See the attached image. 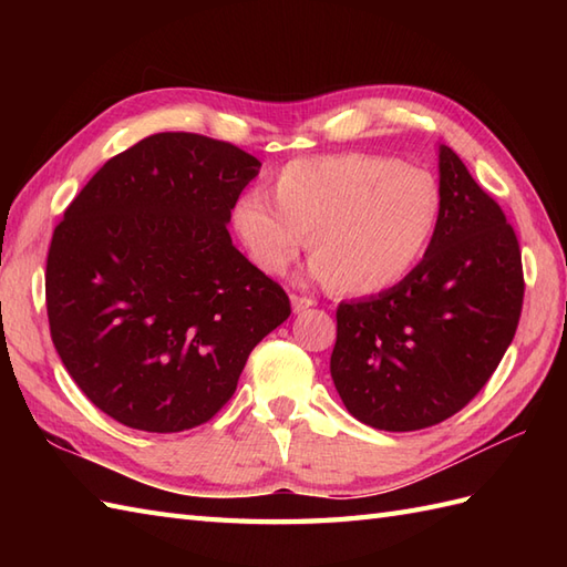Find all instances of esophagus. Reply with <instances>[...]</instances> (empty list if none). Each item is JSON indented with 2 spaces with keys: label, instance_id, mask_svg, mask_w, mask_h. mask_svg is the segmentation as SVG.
Here are the masks:
<instances>
[{
  "label": "esophagus",
  "instance_id": "34e87169",
  "mask_svg": "<svg viewBox=\"0 0 567 567\" xmlns=\"http://www.w3.org/2000/svg\"><path fill=\"white\" fill-rule=\"evenodd\" d=\"M290 299H292V309L297 311V315H299V311H305V309H309V307H315V305H317L315 299H311V297H302V295H292Z\"/></svg>",
  "mask_w": 567,
  "mask_h": 567
}]
</instances>
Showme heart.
I'll return each instance as SVG.
<instances>
[{"label": "heart", "mask_w": 567, "mask_h": 567, "mask_svg": "<svg viewBox=\"0 0 567 567\" xmlns=\"http://www.w3.org/2000/svg\"><path fill=\"white\" fill-rule=\"evenodd\" d=\"M272 197L250 189L234 204L231 224L248 258L282 275L311 231V275L348 295L402 282L426 256L443 209L436 177L375 153L287 163L272 177Z\"/></svg>", "instance_id": "1"}]
</instances>
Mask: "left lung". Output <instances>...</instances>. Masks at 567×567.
<instances>
[{
  "instance_id": "1",
  "label": "left lung",
  "mask_w": 567,
  "mask_h": 567,
  "mask_svg": "<svg viewBox=\"0 0 567 567\" xmlns=\"http://www.w3.org/2000/svg\"><path fill=\"white\" fill-rule=\"evenodd\" d=\"M441 221L392 290L336 309L331 378L348 412L380 431L441 424L497 370L519 327L522 250L499 204L439 148Z\"/></svg>"
}]
</instances>
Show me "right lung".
<instances>
[{
    "label": "right lung",
    "instance_id": "right-lung-1",
    "mask_svg": "<svg viewBox=\"0 0 567 567\" xmlns=\"http://www.w3.org/2000/svg\"><path fill=\"white\" fill-rule=\"evenodd\" d=\"M260 163L234 143L165 131L106 161L55 226L45 307L55 351L118 424L177 433L231 400L290 297L226 224Z\"/></svg>",
    "mask_w": 567,
    "mask_h": 567
}]
</instances>
